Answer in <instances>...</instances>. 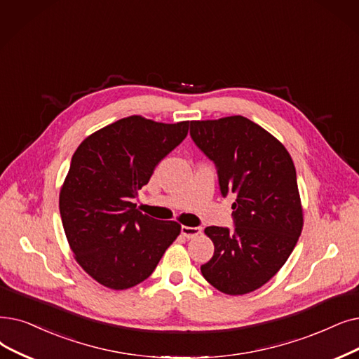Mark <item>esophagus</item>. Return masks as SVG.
Here are the masks:
<instances>
[{
    "label": "esophagus",
    "mask_w": 359,
    "mask_h": 359,
    "mask_svg": "<svg viewBox=\"0 0 359 359\" xmlns=\"http://www.w3.org/2000/svg\"><path fill=\"white\" fill-rule=\"evenodd\" d=\"M182 235L184 238H195L198 235H201V229L199 227H189V226H182Z\"/></svg>",
    "instance_id": "34e87169"
}]
</instances>
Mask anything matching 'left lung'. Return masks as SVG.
I'll use <instances>...</instances> for the list:
<instances>
[{
	"label": "left lung",
	"instance_id": "left-lung-1",
	"mask_svg": "<svg viewBox=\"0 0 359 359\" xmlns=\"http://www.w3.org/2000/svg\"><path fill=\"white\" fill-rule=\"evenodd\" d=\"M191 136L215 163L223 196H236L235 231L204 230L214 255L201 273L226 294L254 292L285 266L304 227L293 160L277 137L243 116L194 120Z\"/></svg>",
	"mask_w": 359,
	"mask_h": 359
}]
</instances>
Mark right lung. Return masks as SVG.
<instances>
[{
	"label": "right lung",
	"instance_id": "right-lung-1",
	"mask_svg": "<svg viewBox=\"0 0 359 359\" xmlns=\"http://www.w3.org/2000/svg\"><path fill=\"white\" fill-rule=\"evenodd\" d=\"M189 121L129 116L85 137L60 189V214L76 262L100 285L124 290L147 280L180 235L177 222L142 214L133 198L188 135Z\"/></svg>",
	"mask_w": 359,
	"mask_h": 359
}]
</instances>
